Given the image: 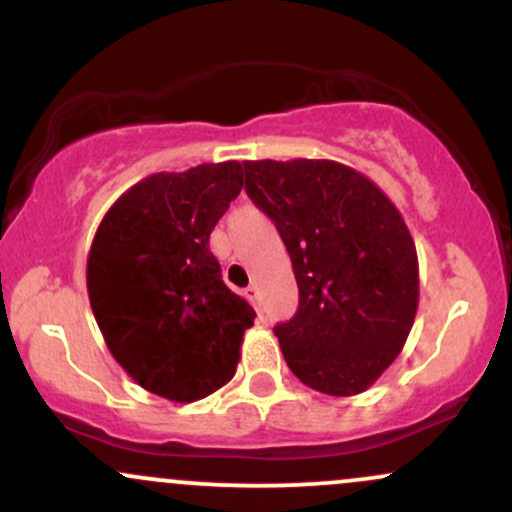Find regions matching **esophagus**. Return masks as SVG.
Returning a JSON list of instances; mask_svg holds the SVG:
<instances>
[{"instance_id":"obj_1","label":"esophagus","mask_w":512,"mask_h":512,"mask_svg":"<svg viewBox=\"0 0 512 512\" xmlns=\"http://www.w3.org/2000/svg\"><path fill=\"white\" fill-rule=\"evenodd\" d=\"M257 296H260L257 286H248V289H245V298H248V301L255 305V308H257Z\"/></svg>"}]
</instances>
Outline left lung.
I'll use <instances>...</instances> for the list:
<instances>
[{
  "instance_id": "8db88e82",
  "label": "left lung",
  "mask_w": 512,
  "mask_h": 512,
  "mask_svg": "<svg viewBox=\"0 0 512 512\" xmlns=\"http://www.w3.org/2000/svg\"><path fill=\"white\" fill-rule=\"evenodd\" d=\"M245 190L274 221L298 281L274 327L286 366L332 397L366 392L399 356L419 308V257L392 199L327 158L245 161Z\"/></svg>"
}]
</instances>
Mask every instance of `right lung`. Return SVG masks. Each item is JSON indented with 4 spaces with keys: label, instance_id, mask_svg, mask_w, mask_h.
Masks as SVG:
<instances>
[{
    "label": "right lung",
    "instance_id": "right-lung-1",
    "mask_svg": "<svg viewBox=\"0 0 512 512\" xmlns=\"http://www.w3.org/2000/svg\"><path fill=\"white\" fill-rule=\"evenodd\" d=\"M240 190L238 161L154 173L115 199L88 250V301L110 354L170 402H197L226 385L255 322L209 250Z\"/></svg>",
    "mask_w": 512,
    "mask_h": 512
}]
</instances>
